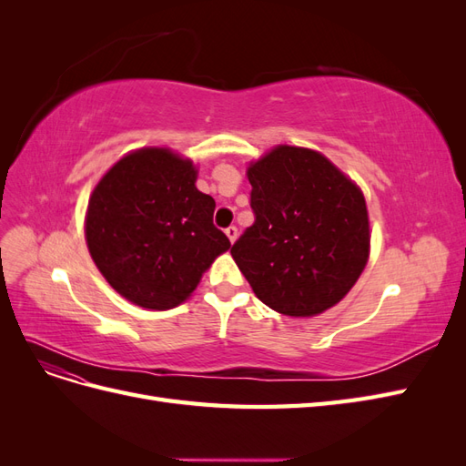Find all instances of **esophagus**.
I'll return each instance as SVG.
<instances>
[{
    "label": "esophagus",
    "instance_id": "obj_1",
    "mask_svg": "<svg viewBox=\"0 0 466 466\" xmlns=\"http://www.w3.org/2000/svg\"><path fill=\"white\" fill-rule=\"evenodd\" d=\"M225 235H228V238H229V241H231V245L237 241V237H238V231H237V228H233V225H231V228H228V229H225Z\"/></svg>",
    "mask_w": 466,
    "mask_h": 466
}]
</instances>
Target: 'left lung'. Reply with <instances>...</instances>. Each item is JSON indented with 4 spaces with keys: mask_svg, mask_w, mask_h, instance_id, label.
<instances>
[{
    "mask_svg": "<svg viewBox=\"0 0 466 466\" xmlns=\"http://www.w3.org/2000/svg\"><path fill=\"white\" fill-rule=\"evenodd\" d=\"M257 221L231 257L276 313L309 319L340 303L371 252L361 188L320 151L279 144L250 161Z\"/></svg>",
    "mask_w": 466,
    "mask_h": 466,
    "instance_id": "obj_1",
    "label": "left lung"
}]
</instances>
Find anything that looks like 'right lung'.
<instances>
[{"label": "right lung", "instance_id": "right-lung-1", "mask_svg": "<svg viewBox=\"0 0 466 466\" xmlns=\"http://www.w3.org/2000/svg\"><path fill=\"white\" fill-rule=\"evenodd\" d=\"M196 178L192 159L149 146L122 155L89 196V255L110 288L137 307L165 311L187 301L231 248L211 221L214 198Z\"/></svg>", "mask_w": 466, "mask_h": 466}]
</instances>
